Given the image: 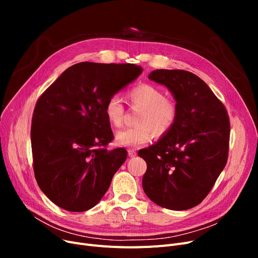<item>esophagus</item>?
Returning <instances> with one entry per match:
<instances>
[{"instance_id":"esophagus-1","label":"esophagus","mask_w":258,"mask_h":258,"mask_svg":"<svg viewBox=\"0 0 258 258\" xmlns=\"http://www.w3.org/2000/svg\"><path fill=\"white\" fill-rule=\"evenodd\" d=\"M127 153H128V156H130L131 158L136 157V155H137L136 151H134V150H128V151H127Z\"/></svg>"}]
</instances>
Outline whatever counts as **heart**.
<instances>
[{"instance_id":"heart-1","label":"heart","mask_w":258,"mask_h":258,"mask_svg":"<svg viewBox=\"0 0 258 258\" xmlns=\"http://www.w3.org/2000/svg\"><path fill=\"white\" fill-rule=\"evenodd\" d=\"M127 97L133 106L142 108L138 117L139 126L118 132L115 141L123 147H138L151 141L153 131L157 135L168 132L174 124L178 115L175 102L166 98L164 93L155 86L142 84L131 89ZM106 119L115 127H120L123 121L124 107L118 95L108 98L104 105Z\"/></svg>"}]
</instances>
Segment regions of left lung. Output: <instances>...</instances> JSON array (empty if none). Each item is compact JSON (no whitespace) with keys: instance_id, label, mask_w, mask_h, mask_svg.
Here are the masks:
<instances>
[{"instance_id":"left-lung-1","label":"left lung","mask_w":258,"mask_h":258,"mask_svg":"<svg viewBox=\"0 0 258 258\" xmlns=\"http://www.w3.org/2000/svg\"><path fill=\"white\" fill-rule=\"evenodd\" d=\"M148 78L168 89L178 115L168 132L138 153L147 164L143 190L163 208L190 209L206 198L226 166L230 138L227 111L194 73L160 69Z\"/></svg>"}]
</instances>
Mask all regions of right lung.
<instances>
[{"instance_id": "obj_1", "label": "right lung", "mask_w": 258, "mask_h": 258, "mask_svg": "<svg viewBox=\"0 0 258 258\" xmlns=\"http://www.w3.org/2000/svg\"><path fill=\"white\" fill-rule=\"evenodd\" d=\"M142 71L134 63L79 62L37 100L31 125L33 169L40 190L58 207L87 211L107 191L127 152L105 148L114 135L104 105Z\"/></svg>"}]
</instances>
